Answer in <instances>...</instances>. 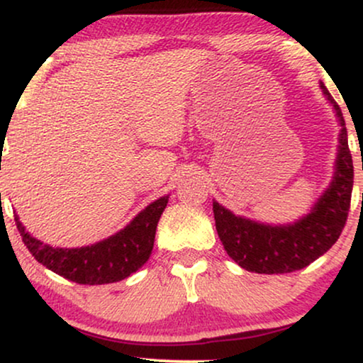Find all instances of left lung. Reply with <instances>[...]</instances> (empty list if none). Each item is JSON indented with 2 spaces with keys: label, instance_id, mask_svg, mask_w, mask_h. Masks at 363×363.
Segmentation results:
<instances>
[{
  "label": "left lung",
  "instance_id": "obj_1",
  "mask_svg": "<svg viewBox=\"0 0 363 363\" xmlns=\"http://www.w3.org/2000/svg\"><path fill=\"white\" fill-rule=\"evenodd\" d=\"M319 86L335 109L341 129L335 174L309 213L291 223L269 225L234 215L218 201H213L216 232L225 251L247 272L280 274L306 268L333 247L347 222L353 189L348 133L340 106L323 82Z\"/></svg>",
  "mask_w": 363,
  "mask_h": 363
}]
</instances>
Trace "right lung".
I'll use <instances>...</instances> for the list:
<instances>
[{
	"instance_id": "add662e5",
	"label": "right lung",
	"mask_w": 363,
	"mask_h": 363,
	"mask_svg": "<svg viewBox=\"0 0 363 363\" xmlns=\"http://www.w3.org/2000/svg\"><path fill=\"white\" fill-rule=\"evenodd\" d=\"M167 203L169 194L162 196L118 234L85 247H52L28 234L18 215H15V223L23 244L45 268L80 285H104L124 280L148 261L155 242L157 223Z\"/></svg>"
}]
</instances>
